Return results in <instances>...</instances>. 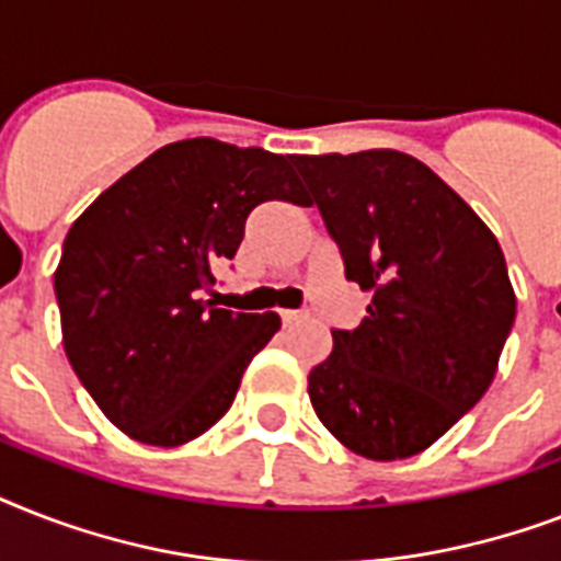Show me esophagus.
Returning <instances> with one entry per match:
<instances>
[{"label":"esophagus","mask_w":561,"mask_h":561,"mask_svg":"<svg viewBox=\"0 0 561 561\" xmlns=\"http://www.w3.org/2000/svg\"><path fill=\"white\" fill-rule=\"evenodd\" d=\"M279 317H282V323L285 325H294V323H299V320H306V311H279Z\"/></svg>","instance_id":"34e87169"}]
</instances>
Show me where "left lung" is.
<instances>
[{
	"label": "left lung",
	"mask_w": 561,
	"mask_h": 561,
	"mask_svg": "<svg viewBox=\"0 0 561 561\" xmlns=\"http://www.w3.org/2000/svg\"><path fill=\"white\" fill-rule=\"evenodd\" d=\"M346 279L373 290L308 375L317 416L369 460L434 445L495 378L515 294L492 229L425 162L399 151L290 157Z\"/></svg>",
	"instance_id": "left-lung-1"
}]
</instances>
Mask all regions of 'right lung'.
<instances>
[{"label": "right lung", "instance_id": "right-lung-1", "mask_svg": "<svg viewBox=\"0 0 561 561\" xmlns=\"http://www.w3.org/2000/svg\"><path fill=\"white\" fill-rule=\"evenodd\" d=\"M264 201L302 206L288 157L218 139L171 142L95 197L55 271L64 350L104 416L145 445L209 431L279 314L203 299Z\"/></svg>", "mask_w": 561, "mask_h": 561}]
</instances>
